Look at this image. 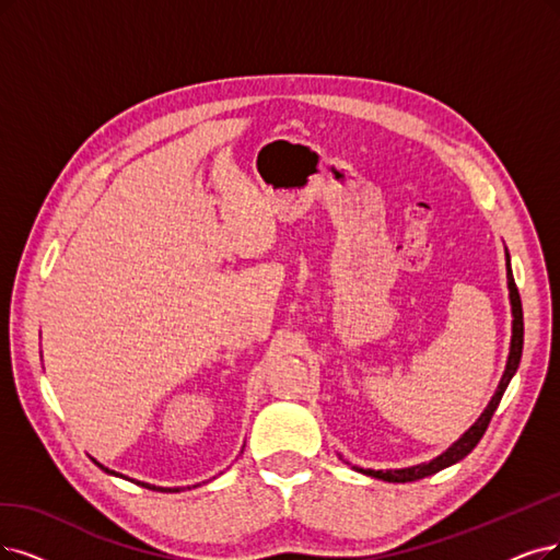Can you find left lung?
Returning <instances> with one entry per match:
<instances>
[{"mask_svg":"<svg viewBox=\"0 0 560 560\" xmlns=\"http://www.w3.org/2000/svg\"><path fill=\"white\" fill-rule=\"evenodd\" d=\"M505 269H508V291H510V306H512V339H510V355H508V362H505V371L501 376V383L499 387H495L491 401L487 404V408L482 410V416L475 420L468 431L462 433L459 441H454L443 454H439L436 459H431L427 464H418V466H408V468H387V470H371V468H358L353 466L355 470L369 475V478H376V480H383V482H416V480H422L427 478V475H433L439 472L452 464L462 462L466 454L480 443V439L485 436V431L493 418L495 408H499L505 389L512 381V376L516 374V369H520V362H522V348H524V312H522V300H520V291H516L514 285V277H512V267H510V254L505 248Z\"/></svg>","mask_w":560,"mask_h":560,"instance_id":"obj_1","label":"left lung"}]
</instances>
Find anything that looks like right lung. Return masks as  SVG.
I'll return each mask as SVG.
<instances>
[{"label":"right lung","instance_id":"1","mask_svg":"<svg viewBox=\"0 0 560 560\" xmlns=\"http://www.w3.org/2000/svg\"><path fill=\"white\" fill-rule=\"evenodd\" d=\"M101 470H106L108 475H115V478H124V480H129L127 475H121V472H117V470H110L108 466H103V464H98L96 459H92ZM131 482H136V485H140V487H144V489H154V491H165V493H177V491H182V487H156V485H148V482H140V480H131ZM196 487V485H194ZM186 489H191V487H186Z\"/></svg>","mask_w":560,"mask_h":560}]
</instances>
